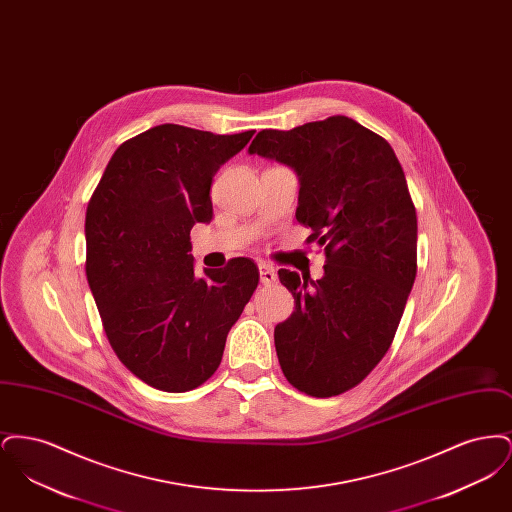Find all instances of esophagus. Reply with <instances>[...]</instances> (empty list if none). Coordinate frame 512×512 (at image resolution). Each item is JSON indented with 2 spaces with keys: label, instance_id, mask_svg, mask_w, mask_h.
I'll return each instance as SVG.
<instances>
[{
  "label": "esophagus",
  "instance_id": "1",
  "mask_svg": "<svg viewBox=\"0 0 512 512\" xmlns=\"http://www.w3.org/2000/svg\"><path fill=\"white\" fill-rule=\"evenodd\" d=\"M259 272H261V282L265 284V286H270V284H274L276 280H278V276H276V270L270 267V265H261L259 267Z\"/></svg>",
  "mask_w": 512,
  "mask_h": 512
}]
</instances>
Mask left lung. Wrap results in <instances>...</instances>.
<instances>
[{"label": "left lung", "instance_id": "8db88e82", "mask_svg": "<svg viewBox=\"0 0 512 512\" xmlns=\"http://www.w3.org/2000/svg\"><path fill=\"white\" fill-rule=\"evenodd\" d=\"M249 153L299 176L295 219L324 247L320 280L280 268L292 317L274 328L293 388L332 397L361 384L390 349L416 276V209L390 144L336 115L292 130H261Z\"/></svg>", "mask_w": 512, "mask_h": 512}]
</instances>
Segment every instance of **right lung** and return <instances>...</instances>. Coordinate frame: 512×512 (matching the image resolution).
<instances>
[{"mask_svg": "<svg viewBox=\"0 0 512 512\" xmlns=\"http://www.w3.org/2000/svg\"><path fill=\"white\" fill-rule=\"evenodd\" d=\"M255 130L159 124L113 153L86 209V278L105 336L134 376L182 393L219 368L259 284L253 259L194 274L190 230L213 219V176Z\"/></svg>", "mask_w": 512, "mask_h": 512, "instance_id": "add662e5", "label": "right lung"}]
</instances>
